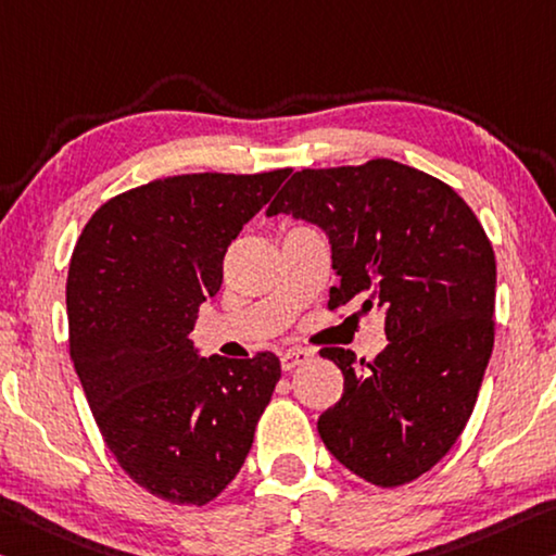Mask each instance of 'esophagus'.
<instances>
[{"label":"esophagus","mask_w":556,"mask_h":556,"mask_svg":"<svg viewBox=\"0 0 556 556\" xmlns=\"http://www.w3.org/2000/svg\"><path fill=\"white\" fill-rule=\"evenodd\" d=\"M309 358H312V354L306 349H289L281 354V368H285V371H292V368L306 364Z\"/></svg>","instance_id":"obj_1"}]
</instances>
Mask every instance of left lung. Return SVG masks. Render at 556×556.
Here are the masks:
<instances>
[{
  "label": "left lung",
  "instance_id": "left-lung-1",
  "mask_svg": "<svg viewBox=\"0 0 556 556\" xmlns=\"http://www.w3.org/2000/svg\"><path fill=\"white\" fill-rule=\"evenodd\" d=\"M329 237V309L361 304L383 314L386 346L374 364L321 349L343 393L316 428L358 478L395 488L451 451L478 401L495 341V252L451 185L389 157L294 173L267 207Z\"/></svg>",
  "mask_w": 556,
  "mask_h": 556
}]
</instances>
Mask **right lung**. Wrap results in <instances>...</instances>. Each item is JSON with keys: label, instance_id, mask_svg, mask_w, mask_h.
Here are the masks:
<instances>
[{"label": "right lung", "instance_id": "add662e5", "mask_svg": "<svg viewBox=\"0 0 556 556\" xmlns=\"http://www.w3.org/2000/svg\"><path fill=\"white\" fill-rule=\"evenodd\" d=\"M289 175L192 173L96 210L66 281L68 343L93 418L126 475L175 505L235 480L281 376L275 354L202 358L198 309L227 247Z\"/></svg>", "mask_w": 556, "mask_h": 556}]
</instances>
